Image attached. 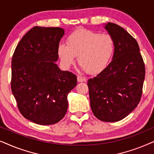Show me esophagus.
<instances>
[{
	"instance_id": "1",
	"label": "esophagus",
	"mask_w": 154,
	"mask_h": 154,
	"mask_svg": "<svg viewBox=\"0 0 154 154\" xmlns=\"http://www.w3.org/2000/svg\"><path fill=\"white\" fill-rule=\"evenodd\" d=\"M77 80H78V82H84L85 81L86 79L84 77L81 76V75H78Z\"/></svg>"
}]
</instances>
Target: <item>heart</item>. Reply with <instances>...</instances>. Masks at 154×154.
<instances>
[{
	"label": "heart",
	"mask_w": 154,
	"mask_h": 154,
	"mask_svg": "<svg viewBox=\"0 0 154 154\" xmlns=\"http://www.w3.org/2000/svg\"><path fill=\"white\" fill-rule=\"evenodd\" d=\"M114 50L115 42L110 35L81 29L69 35L66 45H59L58 54L65 66L74 64L75 57H78L83 69L89 73H97L107 66Z\"/></svg>",
	"instance_id": "1"
}]
</instances>
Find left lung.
<instances>
[{"label": "left lung", "instance_id": "1", "mask_svg": "<svg viewBox=\"0 0 154 154\" xmlns=\"http://www.w3.org/2000/svg\"><path fill=\"white\" fill-rule=\"evenodd\" d=\"M105 29L115 42L113 60L88 81L90 106L95 117L105 122L121 121L137 106L142 94L145 66L137 42L119 25Z\"/></svg>", "mask_w": 154, "mask_h": 154}]
</instances>
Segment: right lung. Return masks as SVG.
<instances>
[{"instance_id": "1", "label": "right lung", "mask_w": 154, "mask_h": 154, "mask_svg": "<svg viewBox=\"0 0 154 154\" xmlns=\"http://www.w3.org/2000/svg\"><path fill=\"white\" fill-rule=\"evenodd\" d=\"M64 34L59 27H33L12 55L11 90L19 111L39 125H52L64 117L67 95L77 85L76 75L61 71L54 62Z\"/></svg>"}]
</instances>
